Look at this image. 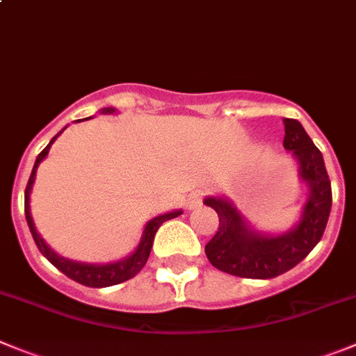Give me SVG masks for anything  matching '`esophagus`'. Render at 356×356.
<instances>
[{"instance_id": "obj_1", "label": "esophagus", "mask_w": 356, "mask_h": 356, "mask_svg": "<svg viewBox=\"0 0 356 356\" xmlns=\"http://www.w3.org/2000/svg\"><path fill=\"white\" fill-rule=\"evenodd\" d=\"M186 204H188L189 209L198 207V205L202 204V193H200V191H191V193L188 195V200H186Z\"/></svg>"}]
</instances>
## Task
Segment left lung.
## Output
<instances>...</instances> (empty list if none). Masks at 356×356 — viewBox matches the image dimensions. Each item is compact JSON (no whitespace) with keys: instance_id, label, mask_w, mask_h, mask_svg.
<instances>
[{"instance_id":"8db88e82","label":"left lung","mask_w":356,"mask_h":356,"mask_svg":"<svg viewBox=\"0 0 356 356\" xmlns=\"http://www.w3.org/2000/svg\"><path fill=\"white\" fill-rule=\"evenodd\" d=\"M284 149L293 152L309 200L300 223L283 235H261L244 223L225 198H205L218 212L219 227L205 245L209 261L219 270L245 279H272L300 264L321 241L332 209V186L323 156L297 119H284Z\"/></svg>"}]
</instances>
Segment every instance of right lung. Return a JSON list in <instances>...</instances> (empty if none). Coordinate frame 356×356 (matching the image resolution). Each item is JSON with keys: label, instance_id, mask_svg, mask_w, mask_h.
<instances>
[{"label": "right lung", "instance_id": "obj_1", "mask_svg": "<svg viewBox=\"0 0 356 356\" xmlns=\"http://www.w3.org/2000/svg\"><path fill=\"white\" fill-rule=\"evenodd\" d=\"M103 112H105V114H108V112H114V108H103ZM61 133L63 131H59L58 135H56V137L49 142L47 147L40 152L38 158H36V161H35V167H33L31 175H29L28 186H26L24 212H26V221H28L29 232H31L33 238H35V244H36V248L40 249V253L47 258V260L51 261V264L54 265L58 270H61L66 277L73 279L75 283H81V284H84V286H89V288H107V286H114V284H119V283H124V281H128V279L135 277V275H137L138 272L144 268L145 261H147L149 254H151L152 241H154V235H156V232H158V228L161 227L165 221H168V219L177 218L179 214H182V211L168 212V214H163V216H158V218L151 219V221L145 225L144 235H142V241H140V244H138V248L135 249V253L129 254V257L124 258V260L115 261V264H107V265L79 264V261L66 260V258L56 254L54 251H52V249L49 248L45 242H43V238L40 237L38 232H36L35 223H33V219H31V211H29V193H31V186H33V182H35L36 168H38L40 161H42V159L49 154V149H51V145L54 144V140L59 137V135H61Z\"/></svg>", "mask_w": 356, "mask_h": 356}]
</instances>
